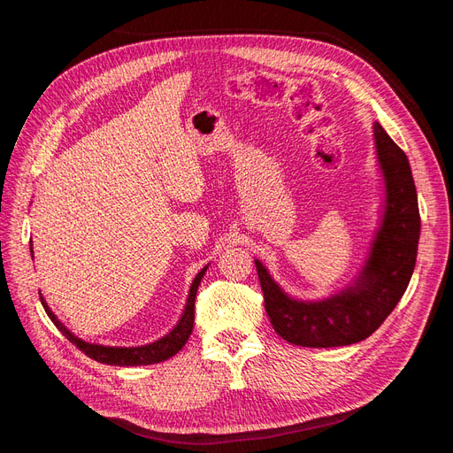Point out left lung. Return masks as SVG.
<instances>
[{"label": "left lung", "mask_w": 453, "mask_h": 453, "mask_svg": "<svg viewBox=\"0 0 453 453\" xmlns=\"http://www.w3.org/2000/svg\"><path fill=\"white\" fill-rule=\"evenodd\" d=\"M374 140L386 175L388 202L357 285L319 303H300L287 296L255 260L273 331L295 346L336 348L368 338L399 304L412 278L421 226L412 170L403 149L378 122Z\"/></svg>", "instance_id": "obj_1"}]
</instances>
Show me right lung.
<instances>
[{
	"instance_id": "obj_1",
	"label": "right lung",
	"mask_w": 453,
	"mask_h": 453,
	"mask_svg": "<svg viewBox=\"0 0 453 453\" xmlns=\"http://www.w3.org/2000/svg\"><path fill=\"white\" fill-rule=\"evenodd\" d=\"M205 268L198 272V276L195 278L193 285H190V293H188V300H187V306L183 310V315L180 323H177L172 331L153 342V344H147V346H140V348H107V346H98V344H88V342H83L81 338L73 336L67 328L57 319V315L50 311V308L47 306V303L41 296V304H43L47 315L50 318V321L58 326V331L75 344L81 351H83L87 357L104 363V365H115V366H138V365H153V363H160V361H166L173 355L180 351L185 342L188 340L190 333H193V325H195V300H196V291H198V285L203 278Z\"/></svg>"
}]
</instances>
